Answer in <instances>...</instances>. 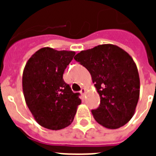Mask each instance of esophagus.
Instances as JSON below:
<instances>
[{
    "mask_svg": "<svg viewBox=\"0 0 156 156\" xmlns=\"http://www.w3.org/2000/svg\"><path fill=\"white\" fill-rule=\"evenodd\" d=\"M85 93H86V90H85V88H82L80 90V94L82 96H84L85 95Z\"/></svg>",
    "mask_w": 156,
    "mask_h": 156,
    "instance_id": "obj_1",
    "label": "esophagus"
}]
</instances>
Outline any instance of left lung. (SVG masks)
<instances>
[{
    "label": "left lung",
    "instance_id": "left-lung-1",
    "mask_svg": "<svg viewBox=\"0 0 156 156\" xmlns=\"http://www.w3.org/2000/svg\"><path fill=\"white\" fill-rule=\"evenodd\" d=\"M89 71L101 103L92 115L99 124L117 129L127 123L140 96V78L132 57L116 45L107 44L81 51L74 57Z\"/></svg>",
    "mask_w": 156,
    "mask_h": 156
}]
</instances>
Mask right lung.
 <instances>
[{"instance_id":"1","label":"right lung","mask_w":156,"mask_h":156,"mask_svg":"<svg viewBox=\"0 0 156 156\" xmlns=\"http://www.w3.org/2000/svg\"><path fill=\"white\" fill-rule=\"evenodd\" d=\"M75 51L43 48L30 58L23 74L25 101L38 124L58 130L69 126L81 103L63 73Z\"/></svg>"}]
</instances>
